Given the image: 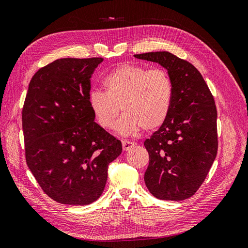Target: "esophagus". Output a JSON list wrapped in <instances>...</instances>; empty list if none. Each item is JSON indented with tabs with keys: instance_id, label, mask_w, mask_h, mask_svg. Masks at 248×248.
<instances>
[{
	"instance_id": "34e87169",
	"label": "esophagus",
	"mask_w": 248,
	"mask_h": 248,
	"mask_svg": "<svg viewBox=\"0 0 248 248\" xmlns=\"http://www.w3.org/2000/svg\"><path fill=\"white\" fill-rule=\"evenodd\" d=\"M122 146H123L124 151H128V150H130L132 147L136 146V142L129 141V140H123L122 141Z\"/></svg>"
}]
</instances>
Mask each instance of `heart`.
I'll use <instances>...</instances> for the list:
<instances>
[{"instance_id": "heart-1", "label": "heart", "mask_w": 248, "mask_h": 248, "mask_svg": "<svg viewBox=\"0 0 248 248\" xmlns=\"http://www.w3.org/2000/svg\"><path fill=\"white\" fill-rule=\"evenodd\" d=\"M102 85L106 92L92 91L89 95L90 108L102 128H109L121 108L124 114L115 130L122 136L141 128L154 130L167 121L174 97L167 70L124 64L109 71Z\"/></svg>"}]
</instances>
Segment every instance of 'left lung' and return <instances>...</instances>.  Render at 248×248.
<instances>
[{"mask_svg":"<svg viewBox=\"0 0 248 248\" xmlns=\"http://www.w3.org/2000/svg\"><path fill=\"white\" fill-rule=\"evenodd\" d=\"M158 63L174 86L170 115L144 145L149 153L145 172L148 190L159 200L183 201L205 181L217 154V111L199 70L169 51L134 55Z\"/></svg>","mask_w":248,"mask_h":248,"instance_id":"left-lung-1","label":"left lung"}]
</instances>
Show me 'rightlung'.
<instances>
[{
  "mask_svg": "<svg viewBox=\"0 0 248 248\" xmlns=\"http://www.w3.org/2000/svg\"><path fill=\"white\" fill-rule=\"evenodd\" d=\"M102 58L58 59L37 71L22 108L27 164L42 190L65 205L99 199L121 141L95 122L91 78Z\"/></svg>",
  "mask_w": 248,
  "mask_h": 248,
  "instance_id": "right-lung-1",
  "label": "right lung"
}]
</instances>
